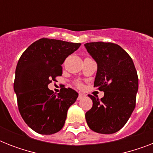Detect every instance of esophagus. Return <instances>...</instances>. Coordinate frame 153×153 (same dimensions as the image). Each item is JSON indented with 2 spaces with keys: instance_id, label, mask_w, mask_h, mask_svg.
<instances>
[{
  "instance_id": "esophagus-1",
  "label": "esophagus",
  "mask_w": 153,
  "mask_h": 153,
  "mask_svg": "<svg viewBox=\"0 0 153 153\" xmlns=\"http://www.w3.org/2000/svg\"><path fill=\"white\" fill-rule=\"evenodd\" d=\"M85 96H86V95H85V94H83L79 93V96H78V98H77V99H78V100H81L82 98H84Z\"/></svg>"
}]
</instances>
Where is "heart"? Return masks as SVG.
<instances>
[{
    "mask_svg": "<svg viewBox=\"0 0 153 153\" xmlns=\"http://www.w3.org/2000/svg\"><path fill=\"white\" fill-rule=\"evenodd\" d=\"M75 85H76L78 87H81L82 86V83L80 82H75Z\"/></svg>",
    "mask_w": 153,
    "mask_h": 153,
    "instance_id": "obj_1",
    "label": "heart"
}]
</instances>
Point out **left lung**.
<instances>
[{
  "label": "left lung",
  "mask_w": 153,
  "mask_h": 153,
  "mask_svg": "<svg viewBox=\"0 0 153 153\" xmlns=\"http://www.w3.org/2000/svg\"><path fill=\"white\" fill-rule=\"evenodd\" d=\"M98 64L94 86L104 92V97L89 94L93 106L86 113L91 130L103 134L119 131L135 109L138 76L132 58L114 43L92 42L85 44Z\"/></svg>",
  "instance_id": "8db88e82"
}]
</instances>
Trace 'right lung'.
Returning a JSON list of instances; mask_svg holds the SVG:
<instances>
[{"mask_svg": "<svg viewBox=\"0 0 153 153\" xmlns=\"http://www.w3.org/2000/svg\"><path fill=\"white\" fill-rule=\"evenodd\" d=\"M80 45L42 38L31 44L18 61L14 80L18 109L25 123L39 134L59 132L78 98L71 88H62L55 94L48 86L62 75L64 60Z\"/></svg>", "mask_w": 153, "mask_h": 153, "instance_id": "right-lung-1", "label": "right lung"}]
</instances>
